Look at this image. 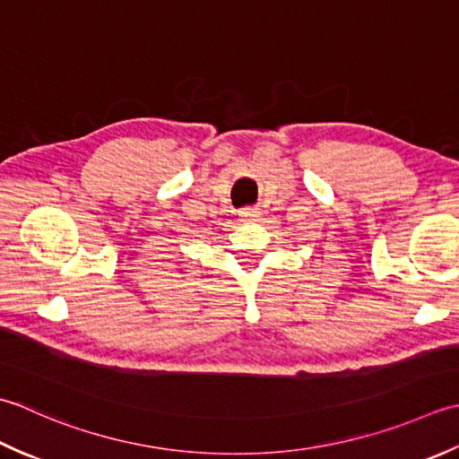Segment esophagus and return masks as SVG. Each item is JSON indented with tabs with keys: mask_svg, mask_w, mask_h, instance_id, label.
<instances>
[{
	"mask_svg": "<svg viewBox=\"0 0 459 459\" xmlns=\"http://www.w3.org/2000/svg\"><path fill=\"white\" fill-rule=\"evenodd\" d=\"M239 218L241 221H255L259 218L257 208H243L239 210Z\"/></svg>",
	"mask_w": 459,
	"mask_h": 459,
	"instance_id": "obj_1",
	"label": "esophagus"
}]
</instances>
